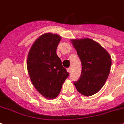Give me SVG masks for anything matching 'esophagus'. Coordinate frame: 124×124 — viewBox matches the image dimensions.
Instances as JSON below:
<instances>
[{"label": "esophagus", "instance_id": "esophagus-1", "mask_svg": "<svg viewBox=\"0 0 124 124\" xmlns=\"http://www.w3.org/2000/svg\"><path fill=\"white\" fill-rule=\"evenodd\" d=\"M67 70L68 72L70 73L71 71V68H67V70Z\"/></svg>", "mask_w": 124, "mask_h": 124}]
</instances>
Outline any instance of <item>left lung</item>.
Masks as SVG:
<instances>
[{"label": "left lung", "mask_w": 124, "mask_h": 124, "mask_svg": "<svg viewBox=\"0 0 124 124\" xmlns=\"http://www.w3.org/2000/svg\"><path fill=\"white\" fill-rule=\"evenodd\" d=\"M82 65L81 77L74 83L77 90L84 96H92L103 87L110 71V55L96 41L90 38L72 39Z\"/></svg>", "instance_id": "1"}]
</instances>
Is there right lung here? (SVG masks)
Here are the masks:
<instances>
[{
    "mask_svg": "<svg viewBox=\"0 0 124 124\" xmlns=\"http://www.w3.org/2000/svg\"><path fill=\"white\" fill-rule=\"evenodd\" d=\"M61 39L56 34H43L34 41L27 55V68L32 83L47 99L58 97L69 75L56 54Z\"/></svg>",
    "mask_w": 124,
    "mask_h": 124,
    "instance_id": "add662e5",
    "label": "right lung"
}]
</instances>
